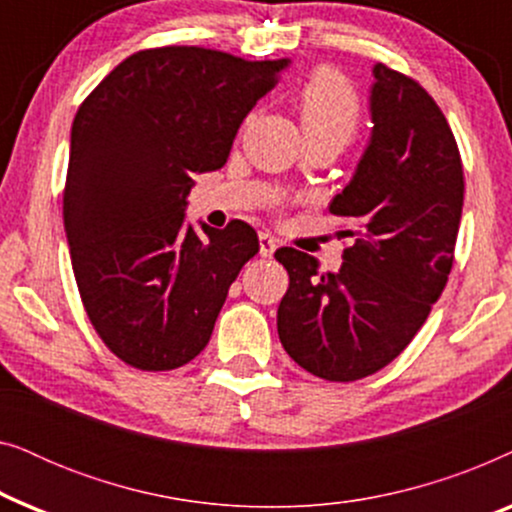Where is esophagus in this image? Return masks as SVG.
I'll return each instance as SVG.
<instances>
[{
    "instance_id": "obj_1",
    "label": "esophagus",
    "mask_w": 512,
    "mask_h": 512,
    "mask_svg": "<svg viewBox=\"0 0 512 512\" xmlns=\"http://www.w3.org/2000/svg\"><path fill=\"white\" fill-rule=\"evenodd\" d=\"M258 242H261V256H265V258H270L277 251V247H279V242L272 235H268V233L258 235Z\"/></svg>"
}]
</instances>
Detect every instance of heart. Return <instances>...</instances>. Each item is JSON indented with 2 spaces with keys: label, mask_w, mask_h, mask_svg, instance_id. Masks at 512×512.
<instances>
[{
  "label": "heart",
  "mask_w": 512,
  "mask_h": 512,
  "mask_svg": "<svg viewBox=\"0 0 512 512\" xmlns=\"http://www.w3.org/2000/svg\"><path fill=\"white\" fill-rule=\"evenodd\" d=\"M300 123L307 139L349 144L359 132L361 104L352 83L331 67H321L303 83L298 95Z\"/></svg>",
  "instance_id": "heart-1"
}]
</instances>
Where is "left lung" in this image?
<instances>
[{"label": "left lung", "mask_w": 512, "mask_h": 512, "mask_svg": "<svg viewBox=\"0 0 512 512\" xmlns=\"http://www.w3.org/2000/svg\"><path fill=\"white\" fill-rule=\"evenodd\" d=\"M373 135L331 214L354 230L338 272L293 247L275 251L289 272L277 310L286 354L328 382L389 366L424 326L454 263L464 167L433 97L387 65L373 67Z\"/></svg>", "instance_id": "1"}]
</instances>
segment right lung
<instances>
[{"instance_id": "obj_1", "label": "right lung", "mask_w": 512, "mask_h": 512, "mask_svg": "<svg viewBox=\"0 0 512 512\" xmlns=\"http://www.w3.org/2000/svg\"><path fill=\"white\" fill-rule=\"evenodd\" d=\"M289 60L200 46L146 48L76 111L62 216L83 307L104 345L139 370L195 359L256 230L186 226L193 174L226 165L240 125Z\"/></svg>"}]
</instances>
